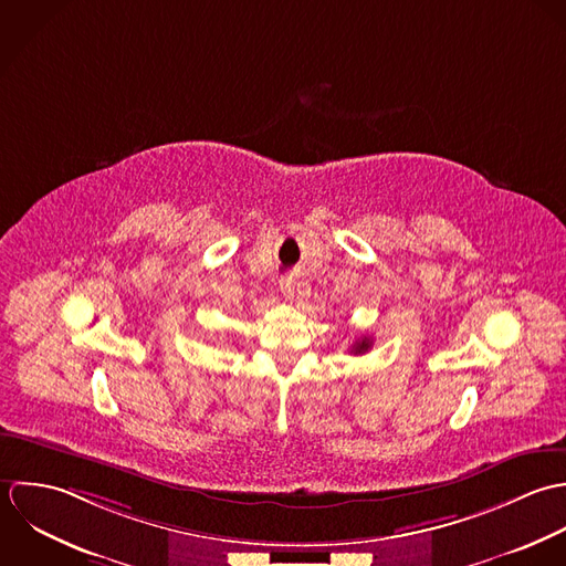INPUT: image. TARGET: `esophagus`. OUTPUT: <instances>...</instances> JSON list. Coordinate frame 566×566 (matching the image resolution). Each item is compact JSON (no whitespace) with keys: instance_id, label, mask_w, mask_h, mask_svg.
<instances>
[{"instance_id":"esophagus-1","label":"esophagus","mask_w":566,"mask_h":566,"mask_svg":"<svg viewBox=\"0 0 566 566\" xmlns=\"http://www.w3.org/2000/svg\"><path fill=\"white\" fill-rule=\"evenodd\" d=\"M280 291H282L284 297L291 300V297L295 295V280H293V277H282V280H280Z\"/></svg>"}]
</instances>
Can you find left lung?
I'll return each mask as SVG.
<instances>
[{"instance_id":"8db88e82","label":"left lung","mask_w":566,"mask_h":566,"mask_svg":"<svg viewBox=\"0 0 566 566\" xmlns=\"http://www.w3.org/2000/svg\"><path fill=\"white\" fill-rule=\"evenodd\" d=\"M369 347H371V339L369 337H360V339H356V343L352 345V352L354 354H365Z\"/></svg>"}]
</instances>
